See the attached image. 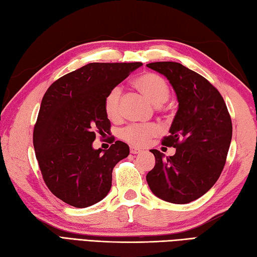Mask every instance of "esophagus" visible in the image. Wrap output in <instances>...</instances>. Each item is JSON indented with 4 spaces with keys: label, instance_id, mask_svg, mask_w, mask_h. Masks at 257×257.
<instances>
[{
    "label": "esophagus",
    "instance_id": "obj_1",
    "mask_svg": "<svg viewBox=\"0 0 257 257\" xmlns=\"http://www.w3.org/2000/svg\"><path fill=\"white\" fill-rule=\"evenodd\" d=\"M139 152H140V150L137 149V148H135V147H132V148H130V154L137 155V154H139Z\"/></svg>",
    "mask_w": 257,
    "mask_h": 257
}]
</instances>
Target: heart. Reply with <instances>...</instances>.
<instances>
[{
	"instance_id": "heart-1",
	"label": "heart",
	"mask_w": 257,
	"mask_h": 257,
	"mask_svg": "<svg viewBox=\"0 0 257 257\" xmlns=\"http://www.w3.org/2000/svg\"><path fill=\"white\" fill-rule=\"evenodd\" d=\"M134 85L156 106L165 103L170 96V88L167 81L155 73H145L138 76L135 79ZM120 99H121V88L119 86L112 87L105 97L103 108L107 117L110 120H117L120 117L121 113ZM159 130L156 123H132L120 130L119 136L129 144L143 147L159 134Z\"/></svg>"
}]
</instances>
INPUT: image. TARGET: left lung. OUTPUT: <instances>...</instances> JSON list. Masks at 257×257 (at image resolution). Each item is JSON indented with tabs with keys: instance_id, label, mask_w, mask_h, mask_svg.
Returning <instances> with one entry per match:
<instances>
[{
	"instance_id": "8db88e82",
	"label": "left lung",
	"mask_w": 257,
	"mask_h": 257,
	"mask_svg": "<svg viewBox=\"0 0 257 257\" xmlns=\"http://www.w3.org/2000/svg\"><path fill=\"white\" fill-rule=\"evenodd\" d=\"M165 75L177 94L179 108L162 145L176 148L165 158L150 150L156 166L147 174L152 193L176 204L205 194L221 176L232 139V120L224 99L203 76L176 62L147 64Z\"/></svg>"
}]
</instances>
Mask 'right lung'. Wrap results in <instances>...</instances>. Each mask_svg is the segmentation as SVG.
I'll use <instances>...</instances> for the list:
<instances>
[{"mask_svg": "<svg viewBox=\"0 0 257 257\" xmlns=\"http://www.w3.org/2000/svg\"><path fill=\"white\" fill-rule=\"evenodd\" d=\"M143 63H90L48 87L33 134L35 156L51 192L75 207L101 201L111 188L112 169L129 147L114 141L94 149L97 133L110 132L103 100ZM111 144V143H110Z\"/></svg>", "mask_w": 257, "mask_h": 257, "instance_id": "obj_1", "label": "right lung"}]
</instances>
